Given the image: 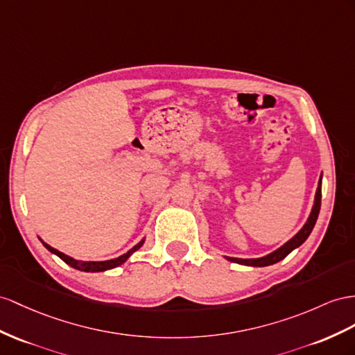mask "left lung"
<instances>
[{
    "mask_svg": "<svg viewBox=\"0 0 355 355\" xmlns=\"http://www.w3.org/2000/svg\"><path fill=\"white\" fill-rule=\"evenodd\" d=\"M321 183H322V175L318 181V189H316V195H315V202L312 207V211L307 217V222L304 223V226L302 230H300L293 239L289 241H286L284 246L279 248L277 250L268 253L267 257H262V258H253V259H241V258H230L226 257V259L231 261V262H237V264H243V266H250V267H267L271 264H276V262L282 261L284 258H286L291 252L294 249H297L298 246H302V244L307 240L309 235H311L313 226L316 223L318 219V214H320V208H321Z\"/></svg>",
    "mask_w": 355,
    "mask_h": 355,
    "instance_id": "8db88e82",
    "label": "left lung"
}]
</instances>
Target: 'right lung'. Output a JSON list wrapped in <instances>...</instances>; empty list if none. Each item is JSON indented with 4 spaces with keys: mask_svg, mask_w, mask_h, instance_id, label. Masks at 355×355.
Here are the masks:
<instances>
[{
    "mask_svg": "<svg viewBox=\"0 0 355 355\" xmlns=\"http://www.w3.org/2000/svg\"><path fill=\"white\" fill-rule=\"evenodd\" d=\"M42 243H43V246L46 248L51 253H53V255H57L58 258H61V259L64 261L66 264H69L70 267H73V268L80 270V271L97 272V271H106V270H111V268H115V267H118V266L124 264V262H125L127 259H129V257L132 255V253H135L136 250L142 248L144 240H141V241H139L138 244H136V246H133L129 252L124 253V255L118 257V258H115V259H109V261H78V259H73V258H70V257L64 255V253L60 252V250H57V249L51 248L49 244H46L44 241H42Z\"/></svg>",
    "mask_w": 355,
    "mask_h": 355,
    "instance_id": "1",
    "label": "right lung"
}]
</instances>
